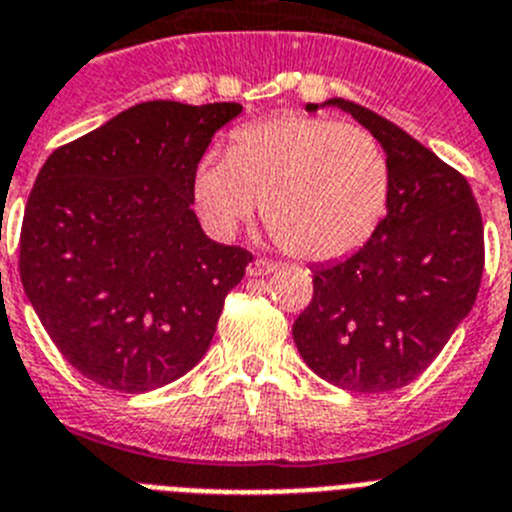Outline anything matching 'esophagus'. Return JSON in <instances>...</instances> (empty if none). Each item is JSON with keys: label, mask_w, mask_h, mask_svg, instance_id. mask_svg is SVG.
Here are the masks:
<instances>
[{"label": "esophagus", "mask_w": 512, "mask_h": 512, "mask_svg": "<svg viewBox=\"0 0 512 512\" xmlns=\"http://www.w3.org/2000/svg\"><path fill=\"white\" fill-rule=\"evenodd\" d=\"M278 270V265H275L273 260H262V257H257V260H252L250 265H247V275L250 278H260V275H270Z\"/></svg>", "instance_id": "esophagus-1"}]
</instances>
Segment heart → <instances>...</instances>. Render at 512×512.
<instances>
[{
    "instance_id": "b5f03b06",
    "label": "heart",
    "mask_w": 512,
    "mask_h": 512,
    "mask_svg": "<svg viewBox=\"0 0 512 512\" xmlns=\"http://www.w3.org/2000/svg\"><path fill=\"white\" fill-rule=\"evenodd\" d=\"M390 170L370 132L316 117L239 127L224 155H206L193 199L216 232H234L262 201L283 250L324 262L362 247L388 206Z\"/></svg>"
}]
</instances>
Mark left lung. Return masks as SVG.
I'll list each match as a JSON object with an SVG mask.
<instances>
[{
  "instance_id": "1",
  "label": "left lung",
  "mask_w": 512,
  "mask_h": 512,
  "mask_svg": "<svg viewBox=\"0 0 512 512\" xmlns=\"http://www.w3.org/2000/svg\"><path fill=\"white\" fill-rule=\"evenodd\" d=\"M326 104L352 114L388 155V214L354 255L313 270L293 339L336 388L388 393L416 380L472 311L485 270L482 214L467 178L398 124L354 101Z\"/></svg>"
}]
</instances>
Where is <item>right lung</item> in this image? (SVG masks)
Wrapping results in <instances>:
<instances>
[{
	"label": "right lung",
	"instance_id": "add662e5",
	"mask_svg": "<svg viewBox=\"0 0 512 512\" xmlns=\"http://www.w3.org/2000/svg\"><path fill=\"white\" fill-rule=\"evenodd\" d=\"M234 101H145L53 150L25 206L20 278L68 365L147 393L196 367L252 252L209 239L193 176Z\"/></svg>",
	"mask_w": 512,
	"mask_h": 512
}]
</instances>
